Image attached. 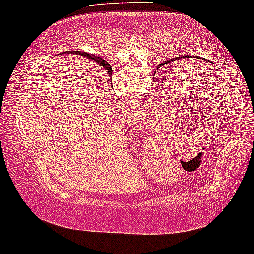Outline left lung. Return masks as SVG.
I'll return each mask as SVG.
<instances>
[{"mask_svg": "<svg viewBox=\"0 0 254 254\" xmlns=\"http://www.w3.org/2000/svg\"><path fill=\"white\" fill-rule=\"evenodd\" d=\"M178 59V58H173V59H171L170 61H175V60H177ZM167 62H168V60H167Z\"/></svg>", "mask_w": 254, "mask_h": 254, "instance_id": "8db88e82", "label": "left lung"}]
</instances>
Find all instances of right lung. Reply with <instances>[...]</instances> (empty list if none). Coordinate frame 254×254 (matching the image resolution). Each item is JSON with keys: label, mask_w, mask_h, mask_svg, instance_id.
Returning <instances> with one entry per match:
<instances>
[{"label": "right lung", "mask_w": 254, "mask_h": 254, "mask_svg": "<svg viewBox=\"0 0 254 254\" xmlns=\"http://www.w3.org/2000/svg\"><path fill=\"white\" fill-rule=\"evenodd\" d=\"M72 53L78 54V56H81V57H86L87 59L92 60V61H95V64H100L101 67L104 68L105 70H108V75H109V76L112 75V68L110 67V64H109L107 61H104V60L102 59V58L96 57V56H93V54L86 53V52H84V51H73Z\"/></svg>", "instance_id": "obj_1"}]
</instances>
